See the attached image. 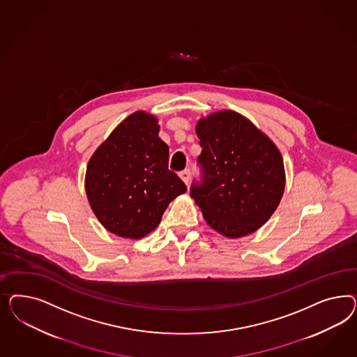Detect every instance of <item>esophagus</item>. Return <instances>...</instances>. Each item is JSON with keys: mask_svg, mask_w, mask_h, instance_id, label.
<instances>
[{"mask_svg": "<svg viewBox=\"0 0 357 357\" xmlns=\"http://www.w3.org/2000/svg\"><path fill=\"white\" fill-rule=\"evenodd\" d=\"M179 178L183 181L184 183H188V182H190V178H191V173H190V170L181 172V173H179Z\"/></svg>", "mask_w": 357, "mask_h": 357, "instance_id": "1", "label": "esophagus"}]
</instances>
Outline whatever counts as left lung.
<instances>
[{
    "label": "left lung",
    "instance_id": "1",
    "mask_svg": "<svg viewBox=\"0 0 357 357\" xmlns=\"http://www.w3.org/2000/svg\"><path fill=\"white\" fill-rule=\"evenodd\" d=\"M203 181L191 196L204 220L227 238L249 236L280 204L285 170L279 148L248 118L217 111L196 124Z\"/></svg>",
    "mask_w": 357,
    "mask_h": 357
}]
</instances>
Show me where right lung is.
Masks as SVG:
<instances>
[{
	"instance_id": "add662e5",
	"label": "right lung",
	"mask_w": 357,
	"mask_h": 357,
	"mask_svg": "<svg viewBox=\"0 0 357 357\" xmlns=\"http://www.w3.org/2000/svg\"><path fill=\"white\" fill-rule=\"evenodd\" d=\"M158 119L136 111L123 120L89 160L87 200L99 222L119 237L140 239L187 187L169 170V146Z\"/></svg>"
}]
</instances>
